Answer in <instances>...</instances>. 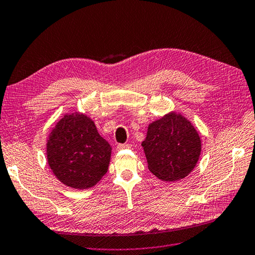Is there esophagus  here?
<instances>
[{
    "label": "esophagus",
    "mask_w": 255,
    "mask_h": 255,
    "mask_svg": "<svg viewBox=\"0 0 255 255\" xmlns=\"http://www.w3.org/2000/svg\"><path fill=\"white\" fill-rule=\"evenodd\" d=\"M130 147H131L130 143H119L117 146V149L122 150V149H125V148H130Z\"/></svg>",
    "instance_id": "obj_1"
}]
</instances>
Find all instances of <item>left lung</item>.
<instances>
[{
    "instance_id": "obj_1",
    "label": "left lung",
    "mask_w": 255,
    "mask_h": 255,
    "mask_svg": "<svg viewBox=\"0 0 255 255\" xmlns=\"http://www.w3.org/2000/svg\"><path fill=\"white\" fill-rule=\"evenodd\" d=\"M148 169L156 177L175 182L186 177L201 155V137L192 123L175 112L149 124L141 142Z\"/></svg>"
}]
</instances>
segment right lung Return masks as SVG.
Wrapping results in <instances>:
<instances>
[{
	"instance_id": "obj_1",
	"label": "right lung",
	"mask_w": 255,
	"mask_h": 255,
	"mask_svg": "<svg viewBox=\"0 0 255 255\" xmlns=\"http://www.w3.org/2000/svg\"><path fill=\"white\" fill-rule=\"evenodd\" d=\"M112 146L99 135L94 120L80 113L64 115L51 130L47 158L60 182L87 189L107 173Z\"/></svg>"
}]
</instances>
